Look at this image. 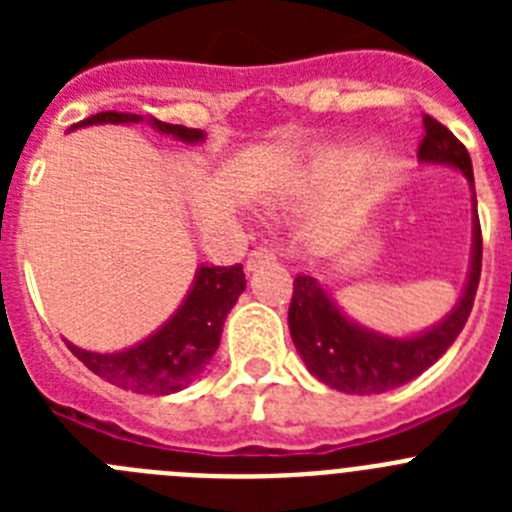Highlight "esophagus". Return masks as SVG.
<instances>
[{
    "label": "esophagus",
    "instance_id": "esophagus-1",
    "mask_svg": "<svg viewBox=\"0 0 512 512\" xmlns=\"http://www.w3.org/2000/svg\"><path fill=\"white\" fill-rule=\"evenodd\" d=\"M274 261H277V253L271 251V248H266V246H259V248H253V251L248 253L246 269L256 271V269H261V266H266V264H274Z\"/></svg>",
    "mask_w": 512,
    "mask_h": 512
}]
</instances>
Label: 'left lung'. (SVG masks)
Returning <instances> with one entry per match:
<instances>
[{
    "mask_svg": "<svg viewBox=\"0 0 512 512\" xmlns=\"http://www.w3.org/2000/svg\"><path fill=\"white\" fill-rule=\"evenodd\" d=\"M425 135L418 161L428 166H449L467 176L472 189V253L469 274L459 302L443 320L413 336H387L356 323L341 310L328 289L310 274H297L289 302V333L307 372L346 395H382L420 377L436 364L461 328L467 325L482 271V230H479L474 171L467 148L433 117H423Z\"/></svg>",
    "mask_w": 512,
    "mask_h": 512,
    "instance_id": "left-lung-1",
    "label": "left lung"
}]
</instances>
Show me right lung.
<instances>
[{"instance_id":"right-lung-1","label":"right lung","mask_w":512,"mask_h":512,"mask_svg":"<svg viewBox=\"0 0 512 512\" xmlns=\"http://www.w3.org/2000/svg\"><path fill=\"white\" fill-rule=\"evenodd\" d=\"M135 122H148L161 135H171L182 143H202L207 138L205 130L169 125L156 117L133 115V112H97L71 125V130L89 128V125H135ZM243 289H246V274L241 264H202L197 266L192 287L174 315L135 346L112 354L87 351L71 341H66V346L81 364L115 387L138 395H174L205 372V366L220 346L225 318Z\"/></svg>"}]
</instances>
